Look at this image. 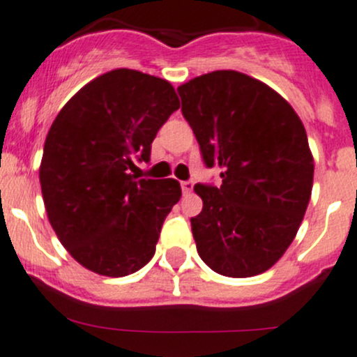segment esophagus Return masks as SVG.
<instances>
[{
    "label": "esophagus",
    "mask_w": 357,
    "mask_h": 357,
    "mask_svg": "<svg viewBox=\"0 0 357 357\" xmlns=\"http://www.w3.org/2000/svg\"><path fill=\"white\" fill-rule=\"evenodd\" d=\"M180 185H182V190H183V194H189V192H192V187H194V183L190 182V180H185V182H182V183H180Z\"/></svg>",
    "instance_id": "34e87169"
}]
</instances>
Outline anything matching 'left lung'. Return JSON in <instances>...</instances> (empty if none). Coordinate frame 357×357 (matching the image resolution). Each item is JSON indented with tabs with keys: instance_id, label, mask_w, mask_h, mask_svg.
Masks as SVG:
<instances>
[{
	"instance_id": "left-lung-1",
	"label": "left lung",
	"mask_w": 357,
	"mask_h": 357,
	"mask_svg": "<svg viewBox=\"0 0 357 357\" xmlns=\"http://www.w3.org/2000/svg\"><path fill=\"white\" fill-rule=\"evenodd\" d=\"M206 167L222 185H194L203 210L190 218L203 262L227 278L274 266L305 215L314 158L303 123L276 90L238 70H213L177 88Z\"/></svg>"
}]
</instances>
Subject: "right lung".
I'll return each mask as SVG.
<instances>
[{"label": "right lung", "instance_id": "add662e5", "mask_svg": "<svg viewBox=\"0 0 357 357\" xmlns=\"http://www.w3.org/2000/svg\"><path fill=\"white\" fill-rule=\"evenodd\" d=\"M180 107L172 83L133 69L100 74L67 100L48 130L40 183L59 241L84 269L123 278L156 252L182 196L175 178H139L158 130Z\"/></svg>", "mask_w": 357, "mask_h": 357}]
</instances>
